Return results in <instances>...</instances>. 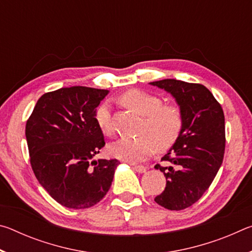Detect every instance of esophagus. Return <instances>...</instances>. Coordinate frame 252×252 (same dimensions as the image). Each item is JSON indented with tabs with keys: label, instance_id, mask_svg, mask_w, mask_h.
Wrapping results in <instances>:
<instances>
[{
	"label": "esophagus",
	"instance_id": "obj_1",
	"mask_svg": "<svg viewBox=\"0 0 252 252\" xmlns=\"http://www.w3.org/2000/svg\"><path fill=\"white\" fill-rule=\"evenodd\" d=\"M133 169L135 170L136 172H139V173H143V172H146L147 171V168L144 167V165H133Z\"/></svg>",
	"mask_w": 252,
	"mask_h": 252
}]
</instances>
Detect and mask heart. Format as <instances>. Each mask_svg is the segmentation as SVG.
Listing matches in <instances>:
<instances>
[{"mask_svg": "<svg viewBox=\"0 0 252 252\" xmlns=\"http://www.w3.org/2000/svg\"><path fill=\"white\" fill-rule=\"evenodd\" d=\"M122 101L131 110L146 118L140 129L141 135L123 138L111 143V156L129 162L141 161L153 155L157 148L165 151L178 141L183 127V114L178 105H163V101L159 96L141 90L126 92ZM94 119L96 126L104 134L112 133L109 102H103L97 106Z\"/></svg>", "mask_w": 252, "mask_h": 252, "instance_id": "1", "label": "heart"}]
</instances>
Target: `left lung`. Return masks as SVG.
Masks as SVG:
<instances>
[{"instance_id": "8db88e82", "label": "left lung", "mask_w": 252, "mask_h": 252, "mask_svg": "<svg viewBox=\"0 0 252 252\" xmlns=\"http://www.w3.org/2000/svg\"><path fill=\"white\" fill-rule=\"evenodd\" d=\"M171 94L183 114L178 141L162 160L169 167L156 164L167 185L155 201L169 210H182L202 197L222 164L225 134L224 116L219 102L202 84L165 79L150 82Z\"/></svg>"}]
</instances>
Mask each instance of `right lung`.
<instances>
[{"mask_svg": "<svg viewBox=\"0 0 252 252\" xmlns=\"http://www.w3.org/2000/svg\"><path fill=\"white\" fill-rule=\"evenodd\" d=\"M108 93L87 87L48 92L27 122L33 172L51 197L66 208L85 209L100 202L120 163L92 159L105 144L94 116Z\"/></svg>", "mask_w": 252, "mask_h": 252, "instance_id": "1", "label": "right lung"}]
</instances>
